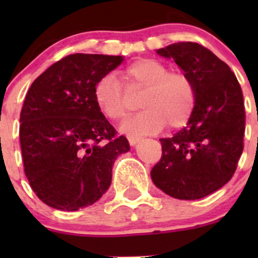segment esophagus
Wrapping results in <instances>:
<instances>
[{
    "label": "esophagus",
    "instance_id": "esophagus-1",
    "mask_svg": "<svg viewBox=\"0 0 258 258\" xmlns=\"http://www.w3.org/2000/svg\"><path fill=\"white\" fill-rule=\"evenodd\" d=\"M140 141H141V137H137V136H128V142H130V145H131V146L137 145V144H139Z\"/></svg>",
    "mask_w": 258,
    "mask_h": 258
}]
</instances>
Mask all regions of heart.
I'll return each mask as SVG.
<instances>
[{"label":"heart","instance_id":"b5f03b06","mask_svg":"<svg viewBox=\"0 0 258 258\" xmlns=\"http://www.w3.org/2000/svg\"><path fill=\"white\" fill-rule=\"evenodd\" d=\"M127 90H142L136 116L121 124L130 136L160 132L166 124L181 128L191 119L197 103L194 80L183 71H168L167 64L156 58L136 59L118 72ZM113 75H106L93 87V100L101 113L112 121H121L128 113L124 88Z\"/></svg>","mask_w":258,"mask_h":258}]
</instances>
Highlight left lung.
<instances>
[{
  "mask_svg": "<svg viewBox=\"0 0 258 258\" xmlns=\"http://www.w3.org/2000/svg\"><path fill=\"white\" fill-rule=\"evenodd\" d=\"M157 53L194 80L197 103L186 127L160 140L162 157L151 178L171 197L202 199L225 186L237 168L246 119L241 86L228 64L199 43H172Z\"/></svg>",
  "mask_w": 258,
  "mask_h": 258,
  "instance_id": "left-lung-1",
  "label": "left lung"
}]
</instances>
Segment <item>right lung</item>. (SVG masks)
<instances>
[{
	"label": "right lung",
	"mask_w": 258,
	"mask_h": 258,
	"mask_svg": "<svg viewBox=\"0 0 258 258\" xmlns=\"http://www.w3.org/2000/svg\"><path fill=\"white\" fill-rule=\"evenodd\" d=\"M122 56L75 53L49 66L31 85L20 114L25 175L36 196L53 209L77 211L102 197L124 136L93 100L98 80Z\"/></svg>",
	"instance_id": "right-lung-1"
}]
</instances>
